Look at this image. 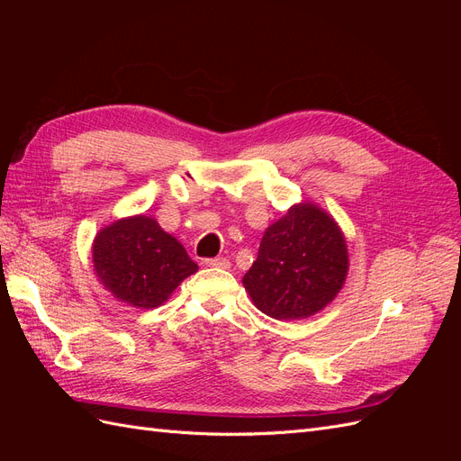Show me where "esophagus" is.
Masks as SVG:
<instances>
[{
  "instance_id": "obj_1",
  "label": "esophagus",
  "mask_w": 461,
  "mask_h": 461,
  "mask_svg": "<svg viewBox=\"0 0 461 461\" xmlns=\"http://www.w3.org/2000/svg\"><path fill=\"white\" fill-rule=\"evenodd\" d=\"M205 265H209V267L229 269L230 267V261L227 258H212V259H205Z\"/></svg>"
}]
</instances>
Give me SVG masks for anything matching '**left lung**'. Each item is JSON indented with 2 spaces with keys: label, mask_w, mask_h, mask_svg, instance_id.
<instances>
[{
  "label": "left lung",
  "mask_w": 461,
  "mask_h": 461,
  "mask_svg": "<svg viewBox=\"0 0 461 461\" xmlns=\"http://www.w3.org/2000/svg\"><path fill=\"white\" fill-rule=\"evenodd\" d=\"M348 273L346 240L313 203H298L265 230L244 275L256 308L273 319H305L334 300Z\"/></svg>",
  "instance_id": "1"
}]
</instances>
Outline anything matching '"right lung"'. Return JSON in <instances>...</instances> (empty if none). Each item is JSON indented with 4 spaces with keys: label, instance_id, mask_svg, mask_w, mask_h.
I'll use <instances>...</instances> for the list:
<instances>
[{
    "label": "right lung",
    "instance_id": "right-lung-1",
    "mask_svg": "<svg viewBox=\"0 0 461 461\" xmlns=\"http://www.w3.org/2000/svg\"><path fill=\"white\" fill-rule=\"evenodd\" d=\"M92 259L111 294L142 310L158 308L198 271L183 244L146 215L121 219L97 232Z\"/></svg>",
    "mask_w": 461,
    "mask_h": 461
}]
</instances>
